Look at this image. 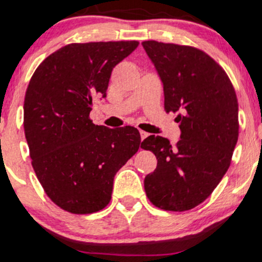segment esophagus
Returning a JSON list of instances; mask_svg holds the SVG:
<instances>
[{"label":"esophagus","mask_w":262,"mask_h":262,"mask_svg":"<svg viewBox=\"0 0 262 262\" xmlns=\"http://www.w3.org/2000/svg\"><path fill=\"white\" fill-rule=\"evenodd\" d=\"M139 133H140V138H141V140L143 139H145L146 137H148V133H146V132H144V130H139Z\"/></svg>","instance_id":"esophagus-1"}]
</instances>
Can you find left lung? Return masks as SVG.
I'll use <instances>...</instances> for the list:
<instances>
[{"mask_svg":"<svg viewBox=\"0 0 262 262\" xmlns=\"http://www.w3.org/2000/svg\"><path fill=\"white\" fill-rule=\"evenodd\" d=\"M164 85L165 111L180 112L181 139L150 135L141 148L158 159L144 188L158 208L183 212L210 196L229 169L239 135L233 83L208 54L188 45L143 41Z\"/></svg>","mask_w":262,"mask_h":262,"instance_id":"8db88e82","label":"left lung"}]
</instances>
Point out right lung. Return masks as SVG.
<instances>
[{"instance_id":"obj_1","label":"right lung","mask_w":262,"mask_h":262,"mask_svg":"<svg viewBox=\"0 0 262 262\" xmlns=\"http://www.w3.org/2000/svg\"><path fill=\"white\" fill-rule=\"evenodd\" d=\"M138 45H65L29 81L23 125L32 166L48 197L74 214L98 212L110 203L114 175L140 146L137 128L111 129L90 119L93 97H106L113 68Z\"/></svg>"}]
</instances>
